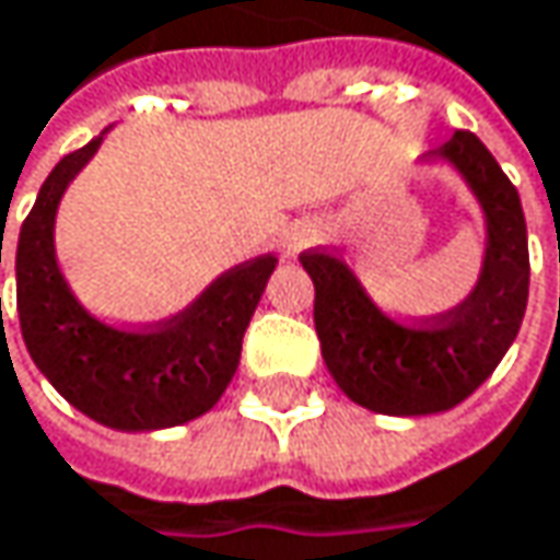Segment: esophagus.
Returning a JSON list of instances; mask_svg holds the SVG:
<instances>
[{"instance_id":"obj_1","label":"esophagus","mask_w":560,"mask_h":560,"mask_svg":"<svg viewBox=\"0 0 560 560\" xmlns=\"http://www.w3.org/2000/svg\"><path fill=\"white\" fill-rule=\"evenodd\" d=\"M325 242V229L313 222V219H303V222H293L287 232H283V238H280V247H283V254L287 257H293V254H300V250H306V247L322 245Z\"/></svg>"}]
</instances>
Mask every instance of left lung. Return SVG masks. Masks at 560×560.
Listing matches in <instances>:
<instances>
[{
  "label": "left lung",
  "mask_w": 560,
  "mask_h": 560,
  "mask_svg": "<svg viewBox=\"0 0 560 560\" xmlns=\"http://www.w3.org/2000/svg\"><path fill=\"white\" fill-rule=\"evenodd\" d=\"M487 212V257L474 293L419 328L386 318L354 273L325 250L300 260L315 283V331L325 368L348 399L384 416L445 412L483 384L523 325L528 242L523 202L474 131H455L439 151Z\"/></svg>",
  "instance_id": "8db88e82"
}]
</instances>
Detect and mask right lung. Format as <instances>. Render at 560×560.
Returning a JSON list of instances; mask_svg holds the SVG:
<instances>
[{
  "instance_id": "add662e5",
  "label": "right lung",
  "mask_w": 560,
  "mask_h": 560,
  "mask_svg": "<svg viewBox=\"0 0 560 560\" xmlns=\"http://www.w3.org/2000/svg\"><path fill=\"white\" fill-rule=\"evenodd\" d=\"M100 144L103 138H93L67 154L22 222L15 250L22 338L37 371L90 419L121 432L171 429L209 412L232 384L247 322L277 257L264 254L232 267L167 322L138 331L103 325L73 300L54 257L57 202Z\"/></svg>"
}]
</instances>
